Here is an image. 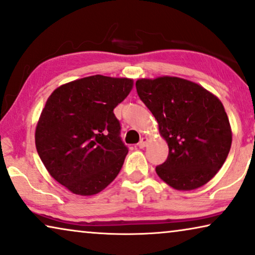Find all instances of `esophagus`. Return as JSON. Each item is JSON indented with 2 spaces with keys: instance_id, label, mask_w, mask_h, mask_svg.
I'll use <instances>...</instances> for the list:
<instances>
[{
  "instance_id": "34e87169",
  "label": "esophagus",
  "mask_w": 255,
  "mask_h": 255,
  "mask_svg": "<svg viewBox=\"0 0 255 255\" xmlns=\"http://www.w3.org/2000/svg\"><path fill=\"white\" fill-rule=\"evenodd\" d=\"M147 141H148V139H147V136H142V138L140 139V141L138 142V147H139V148H143V147H146Z\"/></svg>"
}]
</instances>
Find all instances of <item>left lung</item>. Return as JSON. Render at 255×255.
<instances>
[{"label": "left lung", "mask_w": 255, "mask_h": 255, "mask_svg": "<svg viewBox=\"0 0 255 255\" xmlns=\"http://www.w3.org/2000/svg\"><path fill=\"white\" fill-rule=\"evenodd\" d=\"M135 87L169 147L167 161L155 169L157 176L179 191L208 183L226 162L232 141L222 102L200 85L178 77L138 79Z\"/></svg>", "instance_id": "obj_1"}]
</instances>
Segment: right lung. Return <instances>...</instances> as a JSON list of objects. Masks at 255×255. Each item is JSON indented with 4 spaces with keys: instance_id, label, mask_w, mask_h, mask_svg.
Segmentation results:
<instances>
[{
    "instance_id": "add662e5",
    "label": "right lung",
    "mask_w": 255,
    "mask_h": 255,
    "mask_svg": "<svg viewBox=\"0 0 255 255\" xmlns=\"http://www.w3.org/2000/svg\"><path fill=\"white\" fill-rule=\"evenodd\" d=\"M133 80L101 75L57 87L35 128V147L48 172L70 192L94 195L121 171L128 152L114 109Z\"/></svg>"
}]
</instances>
